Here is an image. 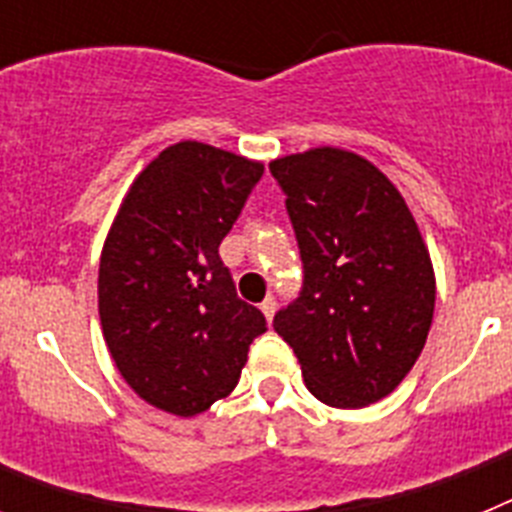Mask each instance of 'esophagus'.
Here are the masks:
<instances>
[{"mask_svg": "<svg viewBox=\"0 0 512 512\" xmlns=\"http://www.w3.org/2000/svg\"><path fill=\"white\" fill-rule=\"evenodd\" d=\"M261 312H264L266 323H271V318H274V312H277V300H274V297H266V300L261 302Z\"/></svg>", "mask_w": 512, "mask_h": 512, "instance_id": "esophagus-1", "label": "esophagus"}]
</instances>
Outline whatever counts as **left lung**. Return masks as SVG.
<instances>
[{"mask_svg": "<svg viewBox=\"0 0 512 512\" xmlns=\"http://www.w3.org/2000/svg\"><path fill=\"white\" fill-rule=\"evenodd\" d=\"M305 282L274 330L307 390L330 408L379 402L408 377L431 330L436 274L400 189L354 151L318 146L274 158Z\"/></svg>", "mask_w": 512, "mask_h": 512, "instance_id": "1", "label": "left lung"}]
</instances>
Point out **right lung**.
Masks as SVG:
<instances>
[{
	"label": "right lung",
	"instance_id": "1",
	"mask_svg": "<svg viewBox=\"0 0 512 512\" xmlns=\"http://www.w3.org/2000/svg\"><path fill=\"white\" fill-rule=\"evenodd\" d=\"M264 164L200 140L164 148L122 197L99 256V323L130 390L179 418L235 390L266 330L220 261Z\"/></svg>",
	"mask_w": 512,
	"mask_h": 512
}]
</instances>
